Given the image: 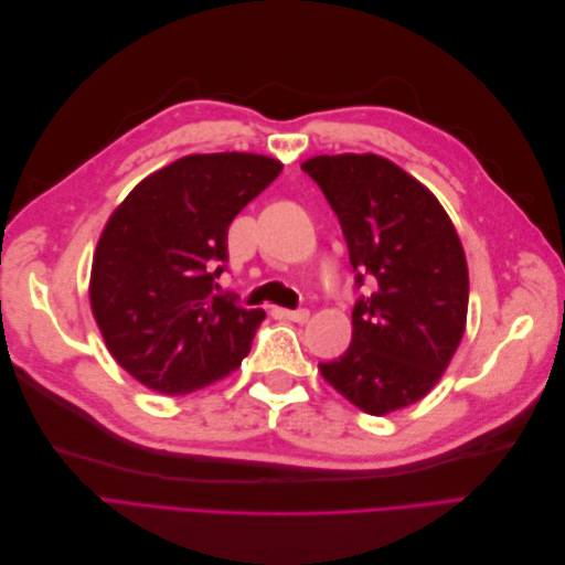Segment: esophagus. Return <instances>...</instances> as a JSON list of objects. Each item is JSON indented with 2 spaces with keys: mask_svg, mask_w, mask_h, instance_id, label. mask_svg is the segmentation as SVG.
Listing matches in <instances>:
<instances>
[{
  "mask_svg": "<svg viewBox=\"0 0 565 565\" xmlns=\"http://www.w3.org/2000/svg\"><path fill=\"white\" fill-rule=\"evenodd\" d=\"M280 316H282L285 320H292V322H306V320H309L311 311H309V309H297V311L280 309Z\"/></svg>",
  "mask_w": 565,
  "mask_h": 565,
  "instance_id": "obj_1",
  "label": "esophagus"
}]
</instances>
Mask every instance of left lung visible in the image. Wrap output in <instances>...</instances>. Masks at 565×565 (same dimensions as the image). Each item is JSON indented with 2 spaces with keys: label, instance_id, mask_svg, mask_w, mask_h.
Segmentation results:
<instances>
[{
  "label": "left lung",
  "instance_id": "left-lung-1",
  "mask_svg": "<svg viewBox=\"0 0 565 565\" xmlns=\"http://www.w3.org/2000/svg\"><path fill=\"white\" fill-rule=\"evenodd\" d=\"M301 169L347 237L355 285L344 355L320 363L341 396L386 415L429 393L465 334L469 273L450 216L431 191L380 156H318Z\"/></svg>",
  "mask_w": 565,
  "mask_h": 565
}]
</instances>
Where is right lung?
<instances>
[{
    "mask_svg": "<svg viewBox=\"0 0 565 565\" xmlns=\"http://www.w3.org/2000/svg\"><path fill=\"white\" fill-rule=\"evenodd\" d=\"M282 164L252 152L188 156L143 179L96 245L89 299L115 361L179 396L241 367L266 313L221 295L228 226Z\"/></svg>",
    "mask_w": 565,
    "mask_h": 565,
    "instance_id": "right-lung-1",
    "label": "right lung"
}]
</instances>
